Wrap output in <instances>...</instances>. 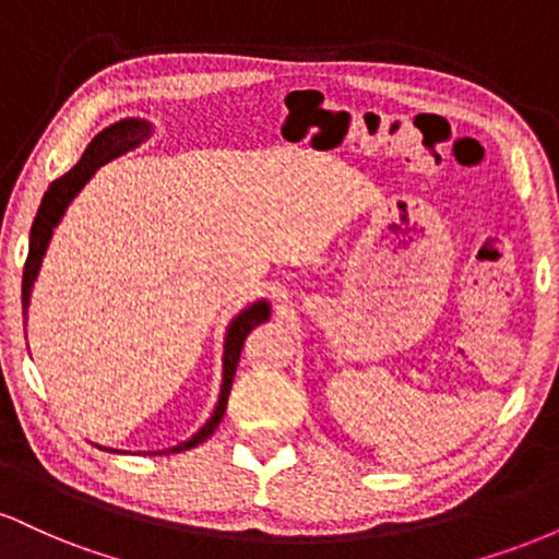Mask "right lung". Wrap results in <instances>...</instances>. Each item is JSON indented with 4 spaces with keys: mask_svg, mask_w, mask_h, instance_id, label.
<instances>
[{
    "mask_svg": "<svg viewBox=\"0 0 559 559\" xmlns=\"http://www.w3.org/2000/svg\"><path fill=\"white\" fill-rule=\"evenodd\" d=\"M146 136H150V126L146 123H141V120H120V123H115L110 128H105L102 133H96L94 141L86 146V152H83V157L79 159V165H75L73 170H68L62 178H57V181L49 183L47 194H44L41 204H38L34 226H31L28 258H25V265H23V310L28 307L31 286H34V281H36V273H38V265H41L44 252H47L49 236H52V228L57 226V221H60L62 213H66L70 199L79 194V191L83 189V183L94 176L96 168H102V165L110 163L112 157L133 150V146L141 144ZM267 316H271V307H267V301H258V305H252L249 310H243L241 316L230 323L228 336H226V357H223L221 400H217L213 418L204 423V426L199 428V431L191 436L189 441H183V444H178L173 449H165V452H183V449L202 444V441H207L210 436L215 433V428L221 426V420H223V413H226L228 394H230V386H234L236 365H239L243 342H247V336L252 333V329H258L260 323H265Z\"/></svg>",
    "mask_w": 559,
    "mask_h": 559,
    "instance_id": "obj_1",
    "label": "right lung"
}]
</instances>
